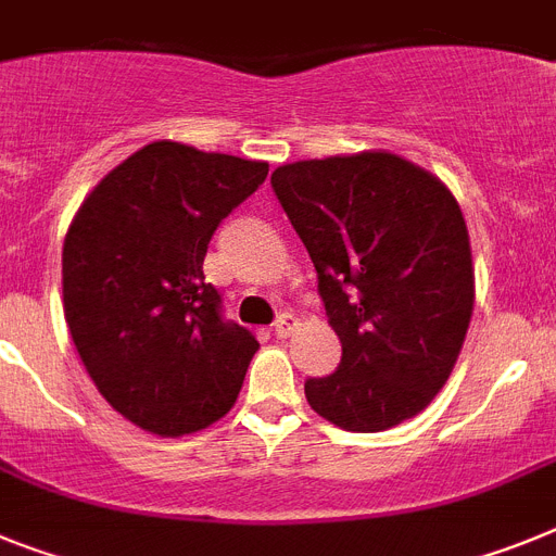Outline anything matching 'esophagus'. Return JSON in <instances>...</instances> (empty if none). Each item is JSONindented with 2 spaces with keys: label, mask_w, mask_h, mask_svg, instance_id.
Returning a JSON list of instances; mask_svg holds the SVG:
<instances>
[{
  "label": "esophagus",
  "mask_w": 556,
  "mask_h": 556,
  "mask_svg": "<svg viewBox=\"0 0 556 556\" xmlns=\"http://www.w3.org/2000/svg\"><path fill=\"white\" fill-rule=\"evenodd\" d=\"M296 325H300V321H296L293 314H279L277 321H274V336H277V339H288V336L296 330Z\"/></svg>",
  "instance_id": "34e87169"
}]
</instances>
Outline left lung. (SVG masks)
I'll return each instance as SVG.
<instances>
[{
    "label": "left lung",
    "instance_id": "left-lung-1",
    "mask_svg": "<svg viewBox=\"0 0 556 556\" xmlns=\"http://www.w3.org/2000/svg\"><path fill=\"white\" fill-rule=\"evenodd\" d=\"M270 186L342 342L336 372L305 381L307 404L348 432L418 415L450 379L472 319V249L458 200L393 152L288 163Z\"/></svg>",
    "mask_w": 556,
    "mask_h": 556
}]
</instances>
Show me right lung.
<instances>
[{
    "label": "right lung",
    "mask_w": 556,
    "mask_h": 556,
    "mask_svg": "<svg viewBox=\"0 0 556 556\" xmlns=\"http://www.w3.org/2000/svg\"><path fill=\"white\" fill-rule=\"evenodd\" d=\"M268 163L155 141L87 194L62 251L64 319L98 393L152 435H189L235 407L254 333L223 319L208 240Z\"/></svg>",
    "instance_id": "add662e5"
}]
</instances>
